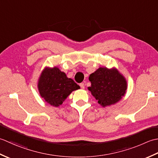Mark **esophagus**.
I'll list each match as a JSON object with an SVG mask.
<instances>
[{
    "label": "esophagus",
    "mask_w": 158,
    "mask_h": 158,
    "mask_svg": "<svg viewBox=\"0 0 158 158\" xmlns=\"http://www.w3.org/2000/svg\"><path fill=\"white\" fill-rule=\"evenodd\" d=\"M79 85H80V87H81V89H85V84H84L83 82H82V83H80Z\"/></svg>",
    "instance_id": "obj_1"
}]
</instances>
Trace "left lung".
I'll list each match as a JSON object with an SVG mask.
<instances>
[{
  "label": "left lung",
  "mask_w": 158,
  "mask_h": 158,
  "mask_svg": "<svg viewBox=\"0 0 158 158\" xmlns=\"http://www.w3.org/2000/svg\"><path fill=\"white\" fill-rule=\"evenodd\" d=\"M89 90L103 107L118 102L124 96L127 82L117 69L99 67L89 76Z\"/></svg>",
  "instance_id": "obj_1"
}]
</instances>
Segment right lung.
I'll return each mask as SVG.
<instances>
[{
    "label": "right lung",
    "mask_w": 158,
    "mask_h": 158,
    "mask_svg": "<svg viewBox=\"0 0 158 158\" xmlns=\"http://www.w3.org/2000/svg\"><path fill=\"white\" fill-rule=\"evenodd\" d=\"M38 89L45 101L57 107L63 104L73 91L80 89V86L55 67L44 69L39 79Z\"/></svg>",
    "instance_id": "right-lung-1"
}]
</instances>
